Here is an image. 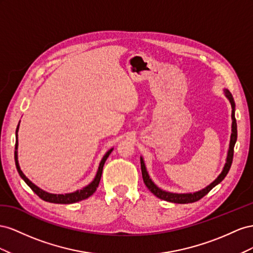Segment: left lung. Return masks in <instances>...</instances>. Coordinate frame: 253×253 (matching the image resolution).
Here are the masks:
<instances>
[{
    "label": "left lung",
    "instance_id": "1",
    "mask_svg": "<svg viewBox=\"0 0 253 253\" xmlns=\"http://www.w3.org/2000/svg\"><path fill=\"white\" fill-rule=\"evenodd\" d=\"M225 94L229 98L231 106H232V133H231V140H230V146H229V151H228V156H227V162L225 164V168H223V169L221 171V174L217 178H216L210 185H208L206 189L201 190L199 192L193 193V194L192 193H190V194L169 193V192H165V191H162L161 189H159V187L153 181H151V179L149 178L148 172L146 170L145 164H144L143 159L141 158V169H142L143 181L147 186V189L151 193H153L155 196H157L158 198H160L162 200H167V201H169V203H174V204H192V203H195V201H198L199 199L205 197L206 195L210 192L214 186L220 183L222 180L225 179V177L227 176L228 171L231 168V164H232V161H233L234 145H235V142L237 139V126H236V120H235V115H234L235 104H234L232 94H231L228 90H225Z\"/></svg>",
    "mask_w": 253,
    "mask_h": 253
}]
</instances>
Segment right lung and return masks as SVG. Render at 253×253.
I'll return each mask as SVG.
<instances>
[{
    "instance_id": "add662e5",
    "label": "right lung",
    "mask_w": 253,
    "mask_h": 253,
    "mask_svg": "<svg viewBox=\"0 0 253 253\" xmlns=\"http://www.w3.org/2000/svg\"><path fill=\"white\" fill-rule=\"evenodd\" d=\"M18 129H19V125L17 127V130H16V136H17V141H16V151H14V161H16V167H17V170L19 172V175L21 176L24 181L26 182V184L31 187V189L38 195V196L44 201H47V203H52V204H63V205H69V204H74L77 203V201H81L84 199H86L88 197H90L91 195H93L96 191V189L98 187L99 181H100V178H102V172H103V168H104V164L107 160V158L109 157V155L111 154V151L113 148H111L110 150H108L106 155L104 156V158L102 159V161L99 163V167H98V170H97V174L94 178V180L89 184L86 185L85 187L82 190H78L74 193H70V194H49L47 192H44L43 190L39 189L37 185H35L30 179L26 178V176L23 174L22 170H21L20 167H19V162H18V154H17V149H18Z\"/></svg>"
}]
</instances>
